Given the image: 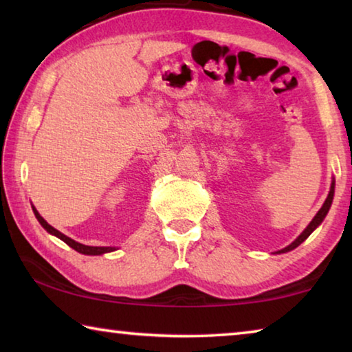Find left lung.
Returning a JSON list of instances; mask_svg holds the SVG:
<instances>
[{
  "mask_svg": "<svg viewBox=\"0 0 352 352\" xmlns=\"http://www.w3.org/2000/svg\"><path fill=\"white\" fill-rule=\"evenodd\" d=\"M333 188H336V182L332 180V184H331V190H329V194H327V199L324 200V204H323V206L320 208V211L315 214V217L312 219V222L309 223L307 226H306V230L302 231V233L296 237V239L290 243V245H287L285 248H283V250H279L278 253H287V252H290V250H294V248H296L298 245H300V243H302L305 242L309 236H311V233L312 231L317 228V226L323 222L324 220V217H326V214L329 212V208H331V205H332V199H333Z\"/></svg>",
  "mask_w": 352,
  "mask_h": 352,
  "instance_id": "1",
  "label": "left lung"
}]
</instances>
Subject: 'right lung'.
<instances>
[{"mask_svg":"<svg viewBox=\"0 0 352 352\" xmlns=\"http://www.w3.org/2000/svg\"><path fill=\"white\" fill-rule=\"evenodd\" d=\"M32 211L35 214V217H37V220L40 222V225L43 226V228L47 231L50 234H54L56 237H58V239H62L67 245H69L71 248H74L76 252H79L82 254H90V256H98V254H104V253H110V252H115V247H90V245H83V243H79L71 239V237L65 236L63 233H60V231L56 230L54 226H51L50 223L46 222V220L40 216L38 211L35 210V208L32 206Z\"/></svg>","mask_w":352,"mask_h":352,"instance_id":"add662e5","label":"right lung"}]
</instances>
